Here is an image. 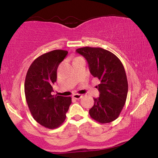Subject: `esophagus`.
I'll return each mask as SVG.
<instances>
[{
    "instance_id": "esophagus-1",
    "label": "esophagus",
    "mask_w": 158,
    "mask_h": 158,
    "mask_svg": "<svg viewBox=\"0 0 158 158\" xmlns=\"http://www.w3.org/2000/svg\"><path fill=\"white\" fill-rule=\"evenodd\" d=\"M83 97V95L81 94H74L73 95V98L76 99V100H79V99H81Z\"/></svg>"
}]
</instances>
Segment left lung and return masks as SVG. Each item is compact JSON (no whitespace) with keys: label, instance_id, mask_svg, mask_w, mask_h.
I'll list each match as a JSON object with an SVG mask.
<instances>
[{"label":"left lung","instance_id":"obj_1","mask_svg":"<svg viewBox=\"0 0 158 158\" xmlns=\"http://www.w3.org/2000/svg\"><path fill=\"white\" fill-rule=\"evenodd\" d=\"M89 64L90 74L100 80L96 88L100 92L89 110L90 117L100 123H107L119 116L127 99L128 84L121 61L116 55L99 47L77 49Z\"/></svg>","mask_w":158,"mask_h":158}]
</instances>
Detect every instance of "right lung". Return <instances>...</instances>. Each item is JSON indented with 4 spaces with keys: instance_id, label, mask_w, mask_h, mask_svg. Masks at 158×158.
Masks as SVG:
<instances>
[{
    "instance_id": "add662e5",
    "label": "right lung",
    "mask_w": 158,
    "mask_h": 158,
    "mask_svg": "<svg viewBox=\"0 0 158 158\" xmlns=\"http://www.w3.org/2000/svg\"><path fill=\"white\" fill-rule=\"evenodd\" d=\"M68 52L53 50L37 58L28 68L24 84L25 96L34 119L49 129L59 127L66 118L71 97L52 95L57 69Z\"/></svg>"
}]
</instances>
